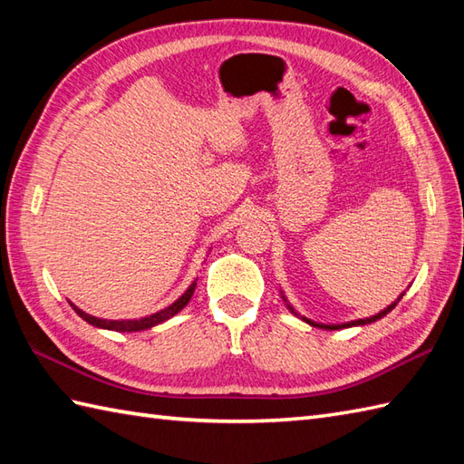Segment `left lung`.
<instances>
[{"instance_id": "8db88e82", "label": "left lung", "mask_w": 464, "mask_h": 464, "mask_svg": "<svg viewBox=\"0 0 464 464\" xmlns=\"http://www.w3.org/2000/svg\"><path fill=\"white\" fill-rule=\"evenodd\" d=\"M402 299V295H401V297H399V301ZM397 301V303H399ZM397 303H392V304H389V307L387 309H384V311H381L379 314H374V317H369V319H359V321H353V323H344V324H317V323H313V321H309V319H304V321H307L309 324H313V327H324V329H343V327H353V324H367V323H372V321H377V319H382L384 317V314H387V313H391L392 309H395L397 307Z\"/></svg>"}]
</instances>
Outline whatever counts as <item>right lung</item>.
<instances>
[{"label":"right lung","mask_w":464,"mask_h":464,"mask_svg":"<svg viewBox=\"0 0 464 464\" xmlns=\"http://www.w3.org/2000/svg\"><path fill=\"white\" fill-rule=\"evenodd\" d=\"M195 287H197V281H193L189 285V289H187L179 299H177L173 304H169V307L160 311V313H153L150 314V317H143V319H135V321H107V319H97V317H92V314L83 313L82 309H77L75 304H72V307L75 309V313L80 314V317L83 321H87L90 324H93V327H100V329H110V331H121V333H131V331H143V329H151L155 327V324H160L163 321H167L169 317H173V314L179 313L187 303H189V299L193 297L195 293Z\"/></svg>","instance_id":"1"}]
</instances>
